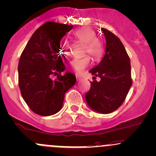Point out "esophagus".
<instances>
[{"label":"esophagus","instance_id":"1","mask_svg":"<svg viewBox=\"0 0 156 156\" xmlns=\"http://www.w3.org/2000/svg\"><path fill=\"white\" fill-rule=\"evenodd\" d=\"M76 80H77V81H81V77H80V76H78V75H76Z\"/></svg>","mask_w":156,"mask_h":156}]
</instances>
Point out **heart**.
<instances>
[{"label":"heart","instance_id":"heart-1","mask_svg":"<svg viewBox=\"0 0 156 156\" xmlns=\"http://www.w3.org/2000/svg\"><path fill=\"white\" fill-rule=\"evenodd\" d=\"M74 36L80 42L83 43L82 52L89 53L92 58L95 60L101 58L104 52V44L100 39L95 37V33L93 30L89 27L81 28L75 31ZM60 49L62 55L65 56L69 54L70 45L66 39H61L60 43ZM90 62V58L86 55L71 60L68 64V67L74 73L80 74L89 66Z\"/></svg>","mask_w":156,"mask_h":156}]
</instances>
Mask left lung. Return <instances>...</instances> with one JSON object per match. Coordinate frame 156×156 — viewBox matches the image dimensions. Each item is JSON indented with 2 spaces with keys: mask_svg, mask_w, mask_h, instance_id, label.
<instances>
[{
  "mask_svg": "<svg viewBox=\"0 0 156 156\" xmlns=\"http://www.w3.org/2000/svg\"><path fill=\"white\" fill-rule=\"evenodd\" d=\"M101 30L106 39L105 55L99 64L90 71L101 81L91 82L85 98L92 109L107 114L124 103L133 80L130 60L123 44L112 32L104 28Z\"/></svg>",
  "mask_w": 156,
  "mask_h": 156,
  "instance_id": "8db88e82",
  "label": "left lung"
}]
</instances>
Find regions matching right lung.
Returning a JSON list of instances; mask_svg holds the SVG:
<instances>
[{
	"mask_svg": "<svg viewBox=\"0 0 156 156\" xmlns=\"http://www.w3.org/2000/svg\"><path fill=\"white\" fill-rule=\"evenodd\" d=\"M73 26L49 21L32 34L18 63V85L22 97L35 114L49 116L61 110L65 93L74 86L75 75L66 73L60 43ZM57 75L55 80L51 77Z\"/></svg>",
	"mask_w": 156,
	"mask_h": 156,
	"instance_id": "right-lung-1",
	"label": "right lung"
}]
</instances>
